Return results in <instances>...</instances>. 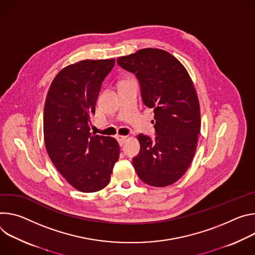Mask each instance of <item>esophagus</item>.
Instances as JSON below:
<instances>
[{
	"mask_svg": "<svg viewBox=\"0 0 255 255\" xmlns=\"http://www.w3.org/2000/svg\"><path fill=\"white\" fill-rule=\"evenodd\" d=\"M117 138H118V142H119V144H120L121 146H123V145L125 144V142H126L127 136H126V135H118V136H117Z\"/></svg>",
	"mask_w": 255,
	"mask_h": 255,
	"instance_id": "obj_1",
	"label": "esophagus"
}]
</instances>
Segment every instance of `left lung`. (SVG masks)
Here are the masks:
<instances>
[{
    "mask_svg": "<svg viewBox=\"0 0 255 255\" xmlns=\"http://www.w3.org/2000/svg\"><path fill=\"white\" fill-rule=\"evenodd\" d=\"M118 64L132 73L144 104L154 108L155 137L139 133V152L132 165L146 184L164 187L188 169L201 130V111L192 81L172 54L144 48L122 56Z\"/></svg>",
    "mask_w": 255,
    "mask_h": 255,
    "instance_id": "obj_1",
    "label": "left lung"
}]
</instances>
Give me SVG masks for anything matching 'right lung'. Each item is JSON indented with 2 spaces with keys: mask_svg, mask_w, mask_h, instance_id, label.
Returning a JSON list of instances; mask_svg holds the SVG:
<instances>
[{
  "mask_svg": "<svg viewBox=\"0 0 255 255\" xmlns=\"http://www.w3.org/2000/svg\"><path fill=\"white\" fill-rule=\"evenodd\" d=\"M116 61H81L53 79L44 105L43 134L47 154L59 172L76 189L104 188L120 157L116 138L90 132V118L101 85Z\"/></svg>",
  "mask_w": 255,
  "mask_h": 255,
  "instance_id": "right-lung-1",
  "label": "right lung"
}]
</instances>
